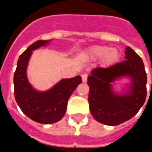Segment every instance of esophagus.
<instances>
[{
  "instance_id": "esophagus-1",
  "label": "esophagus",
  "mask_w": 152,
  "mask_h": 152,
  "mask_svg": "<svg viewBox=\"0 0 152 152\" xmlns=\"http://www.w3.org/2000/svg\"><path fill=\"white\" fill-rule=\"evenodd\" d=\"M81 78H82V81L84 83L86 82L87 81V78H88V75L85 73V74H82V76H81Z\"/></svg>"
}]
</instances>
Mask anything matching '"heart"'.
<instances>
[{
    "mask_svg": "<svg viewBox=\"0 0 152 152\" xmlns=\"http://www.w3.org/2000/svg\"><path fill=\"white\" fill-rule=\"evenodd\" d=\"M87 57L91 59L102 58L103 65L109 66L119 60L120 52L115 48L110 49V47L106 45H96L87 52Z\"/></svg>",
    "mask_w": 152,
    "mask_h": 152,
    "instance_id": "1",
    "label": "heart"
}]
</instances>
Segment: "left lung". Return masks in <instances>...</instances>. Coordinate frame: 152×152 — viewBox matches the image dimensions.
Segmentation results:
<instances>
[{
  "mask_svg": "<svg viewBox=\"0 0 152 152\" xmlns=\"http://www.w3.org/2000/svg\"><path fill=\"white\" fill-rule=\"evenodd\" d=\"M123 62L102 68L97 67L88 76L90 113L99 123L115 126L130 120L142 107L147 98V73L140 56L129 46L125 47ZM130 80L114 89L115 81Z\"/></svg>",
  "mask_w": 152,
  "mask_h": 152,
  "instance_id": "8db88e82",
  "label": "left lung"
}]
</instances>
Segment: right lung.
I'll use <instances>...</instances> for the list:
<instances>
[{
    "mask_svg": "<svg viewBox=\"0 0 152 152\" xmlns=\"http://www.w3.org/2000/svg\"><path fill=\"white\" fill-rule=\"evenodd\" d=\"M52 40H37L19 56L14 75L15 100L28 117L40 124H53L64 116L67 101L82 80L80 76L60 80L53 87L40 91L31 86L27 69L32 51L46 46Z\"/></svg>",
    "mask_w": 152,
    "mask_h": 152,
    "instance_id": "1",
    "label": "right lung"
}]
</instances>
